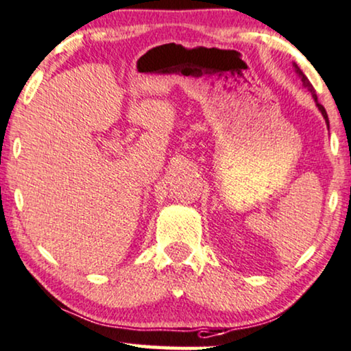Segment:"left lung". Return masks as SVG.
Segmentation results:
<instances>
[{"label":"left lung","instance_id":"1","mask_svg":"<svg viewBox=\"0 0 351 351\" xmlns=\"http://www.w3.org/2000/svg\"><path fill=\"white\" fill-rule=\"evenodd\" d=\"M293 67H295V72H297L298 74V77L300 79H302V82H303V85H304V88H308L309 90V93H311V97H313V99H315L316 101V106H317V109H319L321 111V114L324 116V119H326V124H327V129H329V117H327V112H326V109H324V106H322V104L317 101V97H316V92H315V88H313V85L309 84V80H308V77L303 74L302 72V69H300V67L295 64L293 62Z\"/></svg>","mask_w":351,"mask_h":351}]
</instances>
